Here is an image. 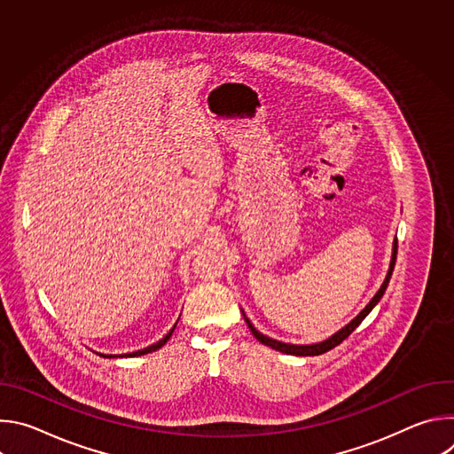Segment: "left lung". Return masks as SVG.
<instances>
[{"label": "left lung", "mask_w": 454, "mask_h": 454, "mask_svg": "<svg viewBox=\"0 0 454 454\" xmlns=\"http://www.w3.org/2000/svg\"><path fill=\"white\" fill-rule=\"evenodd\" d=\"M397 247H399V244H397V239H395V242H394V254H392V264H390V271H387V275H386V280L382 282V286H380V289L377 291V294L372 298V301L359 312V316H356L347 327H343L340 333H336L333 338H329V340H325V341H321V343H316V345H287V343H282V341H277V340H271V338H268V336H264V334H261L258 333L251 323H249V319L244 316V319H246V323H247V327H249V331H251V334L261 341L262 345H268V347H271V348H275V350H278V352H284V354H291V356H319V354H325V352H329V350H333L334 347H338L343 340H347L357 327H359V323L368 316V312L375 307V303L382 298V294H384V291H386V287H387V284H390V278H392V273H394V268H395V261H397Z\"/></svg>", "instance_id": "obj_1"}]
</instances>
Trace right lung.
I'll list each match as a JSON object with an SVG mask.
<instances>
[{
  "mask_svg": "<svg viewBox=\"0 0 454 454\" xmlns=\"http://www.w3.org/2000/svg\"><path fill=\"white\" fill-rule=\"evenodd\" d=\"M174 329H176V325L172 327V331L163 338V340H160L158 343H154V345H151V347H147V348H144V350H138V352H133V354H125V357H137V356H144V354H149V352H154V350H158V348H161L168 340H170V336H172V333H174ZM106 357H116V356H106Z\"/></svg>",
  "mask_w": 454,
  "mask_h": 454,
  "instance_id": "1",
  "label": "right lung"
}]
</instances>
